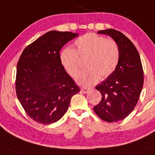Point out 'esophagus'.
<instances>
[{"mask_svg":"<svg viewBox=\"0 0 155 155\" xmlns=\"http://www.w3.org/2000/svg\"><path fill=\"white\" fill-rule=\"evenodd\" d=\"M88 91H89V89H87V88H85V87H81V92L83 93H88Z\"/></svg>","mask_w":155,"mask_h":155,"instance_id":"obj_1","label":"esophagus"}]
</instances>
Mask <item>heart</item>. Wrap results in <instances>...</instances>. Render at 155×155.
I'll use <instances>...</instances> for the list:
<instances>
[{
	"label": "heart",
	"mask_w": 155,
	"mask_h": 155,
	"mask_svg": "<svg viewBox=\"0 0 155 155\" xmlns=\"http://www.w3.org/2000/svg\"><path fill=\"white\" fill-rule=\"evenodd\" d=\"M77 49L65 48L60 54V60L65 71L76 77L81 68V60H86V70L77 78V83L83 86H91L100 79L114 73L120 60V50L113 39L94 33H87L75 41Z\"/></svg>",
	"instance_id": "heart-1"
}]
</instances>
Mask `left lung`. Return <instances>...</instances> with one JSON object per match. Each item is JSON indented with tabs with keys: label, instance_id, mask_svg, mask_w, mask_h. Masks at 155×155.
Wrapping results in <instances>:
<instances>
[{
	"label": "left lung",
	"instance_id": "left-lung-1",
	"mask_svg": "<svg viewBox=\"0 0 155 155\" xmlns=\"http://www.w3.org/2000/svg\"><path fill=\"white\" fill-rule=\"evenodd\" d=\"M98 33L110 36L117 43L120 60L114 73L95 87L102 98L93 109L104 121L116 122L129 116L136 106L144 84V72L138 51L124 34L113 28Z\"/></svg>",
	"mask_w": 155,
	"mask_h": 155
}]
</instances>
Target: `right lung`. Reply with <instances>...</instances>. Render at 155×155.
I'll use <instances>...</instances> for the list:
<instances>
[{
    "label": "right lung",
    "mask_w": 155,
    "mask_h": 155,
    "mask_svg": "<svg viewBox=\"0 0 155 155\" xmlns=\"http://www.w3.org/2000/svg\"><path fill=\"white\" fill-rule=\"evenodd\" d=\"M77 33L50 31L23 51L17 64L16 95L30 118L42 124L54 123L65 114L79 87L67 73L60 51Z\"/></svg>",
    "instance_id": "add662e5"
}]
</instances>
